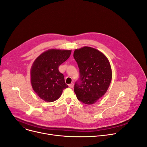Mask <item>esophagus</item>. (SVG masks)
<instances>
[{"mask_svg":"<svg viewBox=\"0 0 147 147\" xmlns=\"http://www.w3.org/2000/svg\"><path fill=\"white\" fill-rule=\"evenodd\" d=\"M69 86L70 88H73L74 86V83H72V84H69Z\"/></svg>","mask_w":147,"mask_h":147,"instance_id":"1","label":"esophagus"}]
</instances>
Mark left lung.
Here are the masks:
<instances>
[{
	"mask_svg": "<svg viewBox=\"0 0 147 147\" xmlns=\"http://www.w3.org/2000/svg\"><path fill=\"white\" fill-rule=\"evenodd\" d=\"M74 57L80 69V78L74 85L78 99L93 104L104 96L110 85L112 71L106 56L93 48L75 49Z\"/></svg>",
	"mask_w": 147,
	"mask_h": 147,
	"instance_id": "1",
	"label": "left lung"
}]
</instances>
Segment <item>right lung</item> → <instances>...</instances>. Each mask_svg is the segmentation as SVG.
Returning a JSON list of instances; mask_svg holds the SVG:
<instances>
[{"mask_svg":"<svg viewBox=\"0 0 147 147\" xmlns=\"http://www.w3.org/2000/svg\"><path fill=\"white\" fill-rule=\"evenodd\" d=\"M71 53V50L50 49L42 53L33 62L30 71L32 86L46 102L57 100L63 90L68 87L58 68Z\"/></svg>","mask_w":147,"mask_h":147,"instance_id":"1","label":"right lung"}]
</instances>
